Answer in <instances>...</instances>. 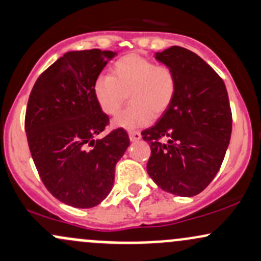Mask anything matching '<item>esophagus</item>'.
Masks as SVG:
<instances>
[{"label":"esophagus","instance_id":"1","mask_svg":"<svg viewBox=\"0 0 261 261\" xmlns=\"http://www.w3.org/2000/svg\"><path fill=\"white\" fill-rule=\"evenodd\" d=\"M128 138H130L133 142L139 141V140L141 139V134H140L139 131H128Z\"/></svg>","mask_w":261,"mask_h":261}]
</instances>
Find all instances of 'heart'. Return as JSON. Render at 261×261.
<instances>
[{"label":"heart","mask_w":261,"mask_h":261,"mask_svg":"<svg viewBox=\"0 0 261 261\" xmlns=\"http://www.w3.org/2000/svg\"><path fill=\"white\" fill-rule=\"evenodd\" d=\"M177 82L174 71L156 65L140 55L130 54L115 62L111 76L101 75L94 84V95L106 115H115L128 95L130 105L112 120L116 128L134 130L149 125L171 106Z\"/></svg>","instance_id":"b5f03b06"}]
</instances>
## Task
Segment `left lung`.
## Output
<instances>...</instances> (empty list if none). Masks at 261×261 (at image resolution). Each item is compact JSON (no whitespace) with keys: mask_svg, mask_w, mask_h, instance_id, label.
I'll return each instance as SVG.
<instances>
[{"mask_svg":"<svg viewBox=\"0 0 261 261\" xmlns=\"http://www.w3.org/2000/svg\"><path fill=\"white\" fill-rule=\"evenodd\" d=\"M155 59L174 71L177 89L167 111L141 133L151 147L147 174L164 191L195 196L218 174L229 146L232 117L226 87L190 50L171 46Z\"/></svg>","mask_w":261,"mask_h":261,"instance_id":"1","label":"left lung"}]
</instances>
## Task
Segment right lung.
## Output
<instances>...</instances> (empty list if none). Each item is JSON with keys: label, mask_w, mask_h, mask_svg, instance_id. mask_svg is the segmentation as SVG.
Returning <instances> with one entry per match:
<instances>
[{"label": "right lung", "mask_w": 261, "mask_h": 261, "mask_svg": "<svg viewBox=\"0 0 261 261\" xmlns=\"http://www.w3.org/2000/svg\"><path fill=\"white\" fill-rule=\"evenodd\" d=\"M116 55L98 48L66 52L41 73L27 103L24 130L41 180L57 200L79 209L109 195L117 161L130 145L123 128L96 139L109 117L94 84Z\"/></svg>", "instance_id": "add662e5"}]
</instances>
